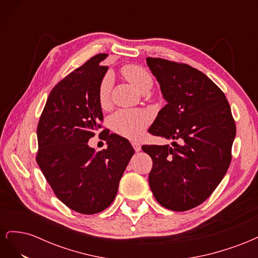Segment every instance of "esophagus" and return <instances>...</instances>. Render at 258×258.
Here are the masks:
<instances>
[{
	"mask_svg": "<svg viewBox=\"0 0 258 258\" xmlns=\"http://www.w3.org/2000/svg\"><path fill=\"white\" fill-rule=\"evenodd\" d=\"M131 144H132V146H134L136 152H140V151H141V143H140L139 141H132Z\"/></svg>",
	"mask_w": 258,
	"mask_h": 258,
	"instance_id": "1",
	"label": "esophagus"
}]
</instances>
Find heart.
I'll return each mask as SVG.
<instances>
[{
    "label": "heart",
    "instance_id": "heart-1",
    "mask_svg": "<svg viewBox=\"0 0 258 258\" xmlns=\"http://www.w3.org/2000/svg\"><path fill=\"white\" fill-rule=\"evenodd\" d=\"M126 80L141 92H147L152 88L153 79L150 72L141 66L127 64L121 69ZM112 80L105 76L101 81L98 90L99 104L102 108L110 105ZM150 123V115L142 110H119L110 118V127L117 135L128 139H137L141 136Z\"/></svg>",
    "mask_w": 258,
    "mask_h": 258
}]
</instances>
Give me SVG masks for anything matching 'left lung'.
I'll return each mask as SVG.
<instances>
[{
  "label": "left lung",
  "mask_w": 258,
  "mask_h": 258,
  "mask_svg": "<svg viewBox=\"0 0 258 258\" xmlns=\"http://www.w3.org/2000/svg\"><path fill=\"white\" fill-rule=\"evenodd\" d=\"M146 63L167 101L148 132L178 141L142 146L153 159L148 183L162 207L183 212L207 200L227 172L236 123L224 92L206 74L161 58Z\"/></svg>",
  "instance_id": "8db88e82"
}]
</instances>
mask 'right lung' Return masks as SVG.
<instances>
[{"label": "right lung", "instance_id": "1", "mask_svg": "<svg viewBox=\"0 0 258 258\" xmlns=\"http://www.w3.org/2000/svg\"><path fill=\"white\" fill-rule=\"evenodd\" d=\"M106 57L96 54L54 86L36 130L37 165L57 198L82 214L110 207L135 154L118 135L106 134V150L88 145L103 120L98 90L107 71L101 64Z\"/></svg>", "mask_w": 258, "mask_h": 258}]
</instances>
